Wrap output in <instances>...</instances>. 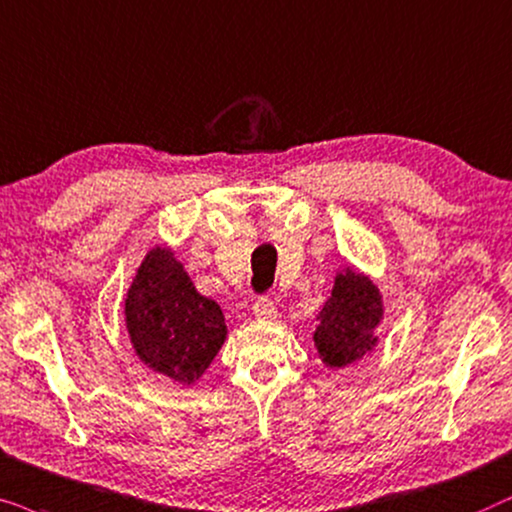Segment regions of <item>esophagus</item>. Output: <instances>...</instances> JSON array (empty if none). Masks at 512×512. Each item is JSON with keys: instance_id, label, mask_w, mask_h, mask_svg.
Wrapping results in <instances>:
<instances>
[{"instance_id": "esophagus-1", "label": "esophagus", "mask_w": 512, "mask_h": 512, "mask_svg": "<svg viewBox=\"0 0 512 512\" xmlns=\"http://www.w3.org/2000/svg\"><path fill=\"white\" fill-rule=\"evenodd\" d=\"M252 311H255V316L262 318V320H274L278 316L274 302H271V299H267V297L257 299L255 306H252Z\"/></svg>"}]
</instances>
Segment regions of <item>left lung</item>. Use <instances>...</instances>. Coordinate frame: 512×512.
Listing matches in <instances>:
<instances>
[{"mask_svg":"<svg viewBox=\"0 0 512 512\" xmlns=\"http://www.w3.org/2000/svg\"><path fill=\"white\" fill-rule=\"evenodd\" d=\"M330 297L318 311L313 346L327 370H342L370 356L379 344V325L386 316L384 295L370 274L346 262L335 271Z\"/></svg>","mask_w":512,"mask_h":512,"instance_id":"left-lung-1","label":"left lung"}]
</instances>
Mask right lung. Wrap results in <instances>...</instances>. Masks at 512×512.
<instances>
[{
	"label": "right lung",
	"mask_w": 512,
	"mask_h": 512,
	"mask_svg": "<svg viewBox=\"0 0 512 512\" xmlns=\"http://www.w3.org/2000/svg\"><path fill=\"white\" fill-rule=\"evenodd\" d=\"M124 325L140 363L182 386L196 384L227 342L220 304L196 290L166 243H154L135 269Z\"/></svg>",
	"instance_id": "1"
}]
</instances>
